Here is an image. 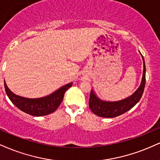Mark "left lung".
Segmentation results:
<instances>
[{
    "mask_svg": "<svg viewBox=\"0 0 160 160\" xmlns=\"http://www.w3.org/2000/svg\"><path fill=\"white\" fill-rule=\"evenodd\" d=\"M141 56L143 60V74H142L141 84L136 90V92L132 95L121 101H107L101 100L98 97L95 92L92 89L88 106L92 112L95 113L98 116L103 117V118H114L129 111L139 101L145 89L146 73L145 59H144L143 56L142 54Z\"/></svg>",
    "mask_w": 160,
    "mask_h": 160,
    "instance_id": "obj_1",
    "label": "left lung"
}]
</instances>
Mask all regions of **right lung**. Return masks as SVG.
Segmentation results:
<instances>
[{
  "label": "right lung",
  "mask_w": 160,
  "mask_h": 160,
  "mask_svg": "<svg viewBox=\"0 0 160 160\" xmlns=\"http://www.w3.org/2000/svg\"><path fill=\"white\" fill-rule=\"evenodd\" d=\"M72 82H69L45 97L38 98H28L13 93L8 88L4 80L6 93L9 100L19 109L32 116H43L53 112L60 105L65 92L72 87Z\"/></svg>",
  "instance_id": "right-lung-1"
}]
</instances>
